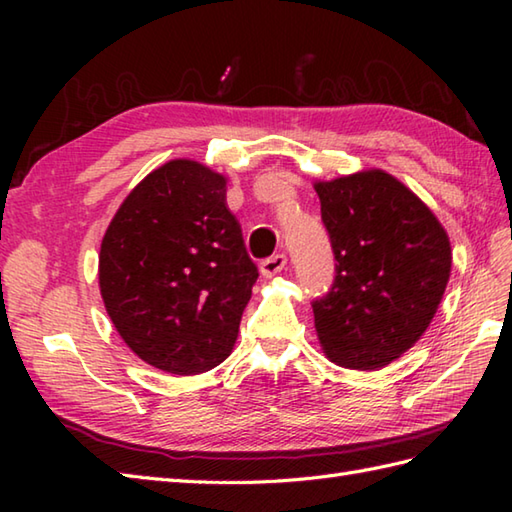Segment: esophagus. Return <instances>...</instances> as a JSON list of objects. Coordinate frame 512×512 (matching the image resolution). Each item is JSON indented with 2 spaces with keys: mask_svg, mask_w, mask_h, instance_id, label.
<instances>
[{
  "mask_svg": "<svg viewBox=\"0 0 512 512\" xmlns=\"http://www.w3.org/2000/svg\"><path fill=\"white\" fill-rule=\"evenodd\" d=\"M286 264H288V257L284 253H277L273 257L264 259V262L259 264V270H262L264 277H275V275L281 273V270L286 268Z\"/></svg>",
  "mask_w": 512,
  "mask_h": 512,
  "instance_id": "obj_1",
  "label": "esophagus"
}]
</instances>
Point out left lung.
<instances>
[{
  "label": "left lung",
  "mask_w": 512,
  "mask_h": 512,
  "mask_svg": "<svg viewBox=\"0 0 512 512\" xmlns=\"http://www.w3.org/2000/svg\"><path fill=\"white\" fill-rule=\"evenodd\" d=\"M334 253V281L312 301L332 363L378 369L405 354L436 314L451 273L438 217L389 173L372 169L317 182Z\"/></svg>",
  "instance_id": "obj_1"
}]
</instances>
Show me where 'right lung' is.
<instances>
[{
  "label": "right lung",
  "instance_id": "obj_1",
  "mask_svg": "<svg viewBox=\"0 0 512 512\" xmlns=\"http://www.w3.org/2000/svg\"><path fill=\"white\" fill-rule=\"evenodd\" d=\"M259 273L226 206V178L171 160L127 195L101 242L99 286L116 332L169 374L231 354Z\"/></svg>",
  "mask_w": 512,
  "mask_h": 512
}]
</instances>
